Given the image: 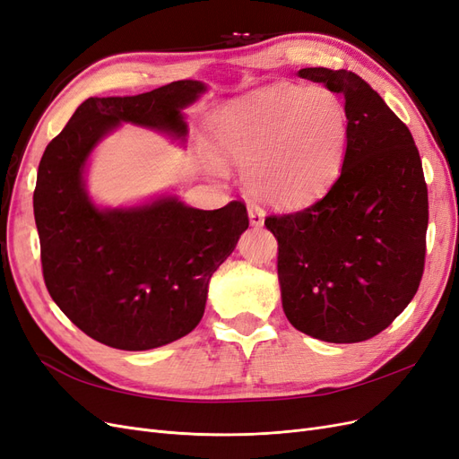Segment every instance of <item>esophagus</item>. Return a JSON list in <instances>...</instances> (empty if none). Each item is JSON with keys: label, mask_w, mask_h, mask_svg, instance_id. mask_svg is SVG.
Listing matches in <instances>:
<instances>
[{"label": "esophagus", "mask_w": 459, "mask_h": 459, "mask_svg": "<svg viewBox=\"0 0 459 459\" xmlns=\"http://www.w3.org/2000/svg\"><path fill=\"white\" fill-rule=\"evenodd\" d=\"M248 220H251L253 228H262L264 226V212L256 206L248 208Z\"/></svg>", "instance_id": "obj_1"}]
</instances>
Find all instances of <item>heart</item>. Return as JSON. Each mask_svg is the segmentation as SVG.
I'll use <instances>...</instances> for the list:
<instances>
[{
    "label": "heart",
    "instance_id": "1",
    "mask_svg": "<svg viewBox=\"0 0 459 459\" xmlns=\"http://www.w3.org/2000/svg\"><path fill=\"white\" fill-rule=\"evenodd\" d=\"M218 155L243 166L255 199L280 211L308 206L337 182L349 149V115L324 88L275 84L221 107L211 122ZM214 169L221 166L214 162Z\"/></svg>",
    "mask_w": 459,
    "mask_h": 459
}]
</instances>
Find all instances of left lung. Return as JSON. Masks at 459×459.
Returning a JSON list of instances; mask_svg holds the SVG:
<instances>
[{
	"label": "left lung",
	"mask_w": 459,
	"mask_h": 459,
	"mask_svg": "<svg viewBox=\"0 0 459 459\" xmlns=\"http://www.w3.org/2000/svg\"><path fill=\"white\" fill-rule=\"evenodd\" d=\"M297 74L342 93L349 149L324 199L264 221L280 245L283 312L314 339L368 341L404 312L423 275L429 203L420 151L354 73L310 66Z\"/></svg>",
	"instance_id": "1"
}]
</instances>
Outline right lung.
<instances>
[{
  "label": "right lung",
  "instance_id": "right-lung-1",
  "mask_svg": "<svg viewBox=\"0 0 459 459\" xmlns=\"http://www.w3.org/2000/svg\"><path fill=\"white\" fill-rule=\"evenodd\" d=\"M206 91L201 80H178L140 95L90 97L39 160L34 218L46 287L76 327L113 349H159L195 329L211 277L248 218L239 201L201 211L176 193L97 204L86 182L91 155L122 124L184 145V108Z\"/></svg>",
  "mask_w": 459,
  "mask_h": 459
}]
</instances>
